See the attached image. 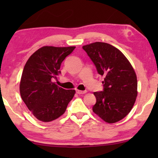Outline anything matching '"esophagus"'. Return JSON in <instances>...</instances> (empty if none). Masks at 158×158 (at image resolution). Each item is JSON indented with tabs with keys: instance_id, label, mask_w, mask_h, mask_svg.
Returning a JSON list of instances; mask_svg holds the SVG:
<instances>
[{
	"instance_id": "obj_1",
	"label": "esophagus",
	"mask_w": 158,
	"mask_h": 158,
	"mask_svg": "<svg viewBox=\"0 0 158 158\" xmlns=\"http://www.w3.org/2000/svg\"><path fill=\"white\" fill-rule=\"evenodd\" d=\"M86 92H87L86 90H76V93L77 94H85Z\"/></svg>"
}]
</instances>
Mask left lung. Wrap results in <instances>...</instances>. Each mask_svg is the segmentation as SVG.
Wrapping results in <instances>:
<instances>
[{"mask_svg": "<svg viewBox=\"0 0 158 158\" xmlns=\"http://www.w3.org/2000/svg\"><path fill=\"white\" fill-rule=\"evenodd\" d=\"M83 49L104 77L103 91L94 94L96 103L93 111L109 124L122 120L131 111L137 96L135 70L124 54L108 43L94 42Z\"/></svg>", "mask_w": 158, "mask_h": 158, "instance_id": "obj_1", "label": "left lung"}]
</instances>
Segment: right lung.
Returning <instances> with one entry per match:
<instances>
[{"instance_id":"obj_1","label":"right lung","mask_w":158,"mask_h":158,"mask_svg":"<svg viewBox=\"0 0 158 158\" xmlns=\"http://www.w3.org/2000/svg\"><path fill=\"white\" fill-rule=\"evenodd\" d=\"M75 48L42 47L27 60L21 75L20 94L38 120L49 122L59 118L74 96L75 90L63 89L53 80L61 73V63Z\"/></svg>"}]
</instances>
